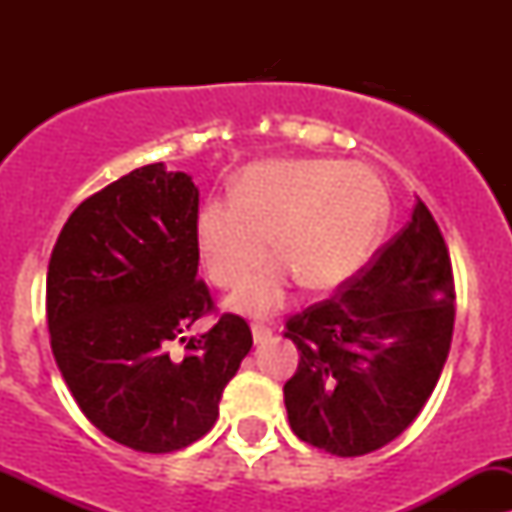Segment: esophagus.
<instances>
[{
    "instance_id": "34e87169",
    "label": "esophagus",
    "mask_w": 512,
    "mask_h": 512,
    "mask_svg": "<svg viewBox=\"0 0 512 512\" xmlns=\"http://www.w3.org/2000/svg\"><path fill=\"white\" fill-rule=\"evenodd\" d=\"M270 337H272L270 327H265V324H252V339H255V344L267 342Z\"/></svg>"
}]
</instances>
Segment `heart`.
Returning <instances> with one entry per match:
<instances>
[{"instance_id":"heart-1","label":"heart","mask_w":512,"mask_h":512,"mask_svg":"<svg viewBox=\"0 0 512 512\" xmlns=\"http://www.w3.org/2000/svg\"><path fill=\"white\" fill-rule=\"evenodd\" d=\"M386 220L381 180L339 160H275L250 165L232 200L213 198L195 215V250L208 280L235 287L269 251L281 257L248 278L227 309L265 317L285 302L294 280L329 289L359 270Z\"/></svg>"}]
</instances>
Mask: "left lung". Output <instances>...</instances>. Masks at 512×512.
<instances>
[{
	"label": "left lung",
	"instance_id": "1",
	"mask_svg": "<svg viewBox=\"0 0 512 512\" xmlns=\"http://www.w3.org/2000/svg\"><path fill=\"white\" fill-rule=\"evenodd\" d=\"M453 272L418 200L369 270L287 322L299 366L285 384L294 436L352 458L394 441L421 414L451 352Z\"/></svg>",
	"mask_w": 512,
	"mask_h": 512
}]
</instances>
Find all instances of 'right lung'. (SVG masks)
I'll return each mask as SVG.
<instances>
[{
	"label": "right lung",
	"instance_id": "1",
	"mask_svg": "<svg viewBox=\"0 0 512 512\" xmlns=\"http://www.w3.org/2000/svg\"><path fill=\"white\" fill-rule=\"evenodd\" d=\"M188 173L143 165L86 198L56 240L46 275L51 352L84 416L121 446L170 453L218 421L227 381L252 347L247 322L213 309L198 280ZM186 342V354L169 352Z\"/></svg>",
	"mask_w": 512,
	"mask_h": 512
}]
</instances>
